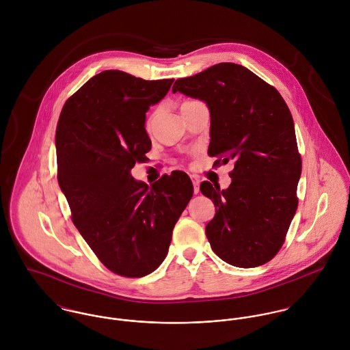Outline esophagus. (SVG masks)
<instances>
[{
    "mask_svg": "<svg viewBox=\"0 0 350 350\" xmlns=\"http://www.w3.org/2000/svg\"><path fill=\"white\" fill-rule=\"evenodd\" d=\"M191 180H193V186H194V193H196V194H198V193H200V180L198 179V176L193 175V176H191Z\"/></svg>",
    "mask_w": 350,
    "mask_h": 350,
    "instance_id": "esophagus-1",
    "label": "esophagus"
}]
</instances>
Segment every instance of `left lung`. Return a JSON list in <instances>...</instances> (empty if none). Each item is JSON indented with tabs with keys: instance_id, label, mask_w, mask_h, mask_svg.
I'll return each mask as SVG.
<instances>
[{
	"instance_id": "8db88e82",
	"label": "left lung",
	"mask_w": 350,
	"mask_h": 350,
	"mask_svg": "<svg viewBox=\"0 0 350 350\" xmlns=\"http://www.w3.org/2000/svg\"><path fill=\"white\" fill-rule=\"evenodd\" d=\"M203 100L210 111L208 154L233 160L226 190L200 185L215 206L206 236L230 265L253 268L282 248L298 207L301 172L294 120L279 92L244 66L219 63L176 79L172 93Z\"/></svg>"
}]
</instances>
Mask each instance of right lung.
<instances>
[{"mask_svg":"<svg viewBox=\"0 0 350 350\" xmlns=\"http://www.w3.org/2000/svg\"><path fill=\"white\" fill-rule=\"evenodd\" d=\"M172 82L102 71L64 103L57 121V182L74 225L100 262L126 278L146 276L163 262L194 193L183 171L150 186L131 174L152 146L146 113Z\"/></svg>","mask_w":350,"mask_h":350,"instance_id":"obj_1","label":"right lung"}]
</instances>
